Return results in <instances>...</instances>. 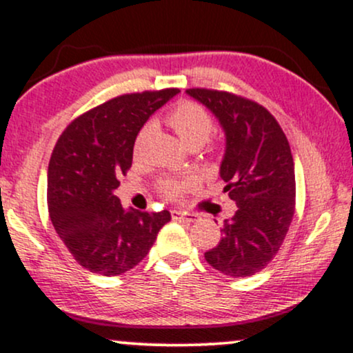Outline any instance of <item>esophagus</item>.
Listing matches in <instances>:
<instances>
[{
  "label": "esophagus",
  "mask_w": 353,
  "mask_h": 353,
  "mask_svg": "<svg viewBox=\"0 0 353 353\" xmlns=\"http://www.w3.org/2000/svg\"><path fill=\"white\" fill-rule=\"evenodd\" d=\"M170 216H172V219H183V221H188V223L196 221V214H185V212L177 211V209L170 211Z\"/></svg>",
  "instance_id": "obj_1"
}]
</instances>
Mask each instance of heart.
Listing matches in <instances>:
<instances>
[{
	"instance_id": "obj_1",
	"label": "heart",
	"mask_w": 353,
	"mask_h": 353,
	"mask_svg": "<svg viewBox=\"0 0 353 353\" xmlns=\"http://www.w3.org/2000/svg\"><path fill=\"white\" fill-rule=\"evenodd\" d=\"M165 122L177 134L181 142L188 147H201L212 132V119L206 112V108H203L196 102H189V100L179 102L170 108L165 115ZM147 132H149V127H144L141 130L137 137V147L144 141ZM189 184H191V181L168 177V179H162L159 183V192L169 199H176L183 194L185 188H189Z\"/></svg>"
}]
</instances>
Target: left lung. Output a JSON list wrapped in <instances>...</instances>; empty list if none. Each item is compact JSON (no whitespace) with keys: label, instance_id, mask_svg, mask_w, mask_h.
I'll return each mask as SVG.
<instances>
[{"label":"left lung","instance_id":"left-lung-1","mask_svg":"<svg viewBox=\"0 0 353 353\" xmlns=\"http://www.w3.org/2000/svg\"><path fill=\"white\" fill-rule=\"evenodd\" d=\"M212 112L226 137L219 176L236 203L218 246L204 253L228 276H251L274 258L295 214V164L276 119L253 100L230 92L189 88Z\"/></svg>","mask_w":353,"mask_h":353}]
</instances>
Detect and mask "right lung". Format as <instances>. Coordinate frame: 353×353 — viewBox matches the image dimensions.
Wrapping results in <instances>:
<instances>
[{"mask_svg": "<svg viewBox=\"0 0 353 353\" xmlns=\"http://www.w3.org/2000/svg\"><path fill=\"white\" fill-rule=\"evenodd\" d=\"M177 88L115 97L80 115L58 139L48 164V212L79 265L117 276L142 261L169 211L123 209L114 194L132 165L135 137Z\"/></svg>", "mask_w": 353, "mask_h": 353, "instance_id": "right-lung-1", "label": "right lung"}]
</instances>
